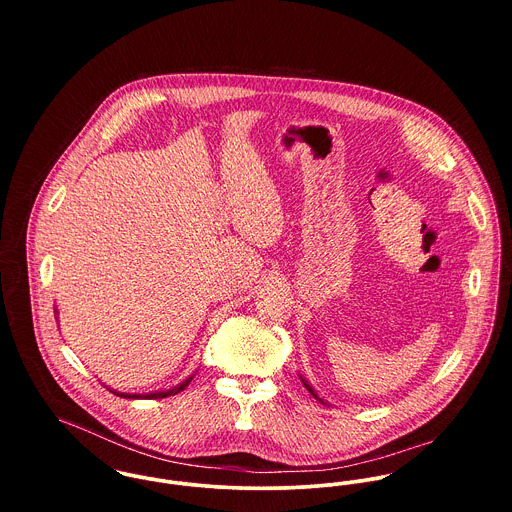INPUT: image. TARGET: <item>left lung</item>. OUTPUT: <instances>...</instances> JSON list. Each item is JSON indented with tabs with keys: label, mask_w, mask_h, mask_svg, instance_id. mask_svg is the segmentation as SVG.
Instances as JSON below:
<instances>
[{
	"label": "left lung",
	"mask_w": 512,
	"mask_h": 512,
	"mask_svg": "<svg viewBox=\"0 0 512 512\" xmlns=\"http://www.w3.org/2000/svg\"><path fill=\"white\" fill-rule=\"evenodd\" d=\"M301 382H303V386H305V388H307V390H309V392H311V396H315V398H317V400H319V402H323V400H321V398H319V396H317V394H315V390H313V388H311V386H309V384H307V382H305V380H303V378H301Z\"/></svg>",
	"instance_id": "8db88e82"
}]
</instances>
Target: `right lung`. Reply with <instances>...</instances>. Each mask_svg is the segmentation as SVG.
<instances>
[{
    "mask_svg": "<svg viewBox=\"0 0 512 512\" xmlns=\"http://www.w3.org/2000/svg\"><path fill=\"white\" fill-rule=\"evenodd\" d=\"M191 378H193V376H191ZM191 378H189V380H185V382H181L179 386H175V388H171V390H165V392H151V394H118V392H114V394H116V396H124V398H147V400L167 398V396H173V394H177V392L185 390V386L191 382Z\"/></svg>",
    "mask_w": 512,
    "mask_h": 512,
    "instance_id": "obj_1",
    "label": "right lung"
}]
</instances>
